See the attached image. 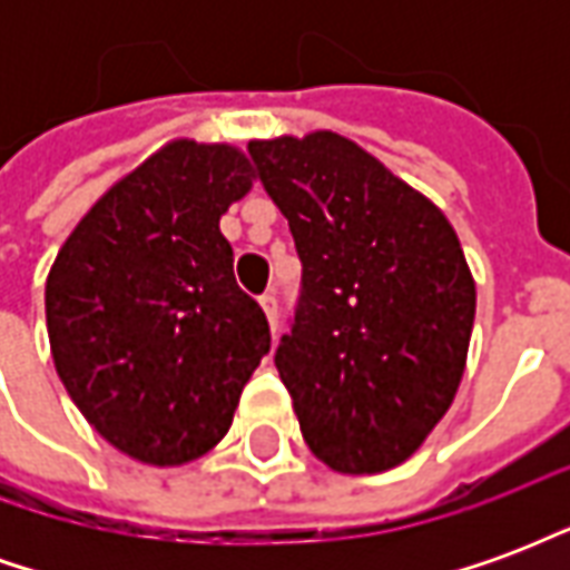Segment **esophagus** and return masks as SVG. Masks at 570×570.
<instances>
[{"instance_id":"1","label":"esophagus","mask_w":570,"mask_h":570,"mask_svg":"<svg viewBox=\"0 0 570 570\" xmlns=\"http://www.w3.org/2000/svg\"><path fill=\"white\" fill-rule=\"evenodd\" d=\"M259 305L262 311H265L268 323H272V330H277V296H274V293H265V296H259Z\"/></svg>"}]
</instances>
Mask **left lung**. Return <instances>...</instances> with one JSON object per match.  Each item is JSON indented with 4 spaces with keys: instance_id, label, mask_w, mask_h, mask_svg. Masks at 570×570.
<instances>
[{
    "instance_id": "8db88e82",
    "label": "left lung",
    "mask_w": 570,
    "mask_h": 570,
    "mask_svg": "<svg viewBox=\"0 0 570 570\" xmlns=\"http://www.w3.org/2000/svg\"><path fill=\"white\" fill-rule=\"evenodd\" d=\"M302 259L274 366L302 436L338 473L419 452L452 406L476 284L442 210L333 130L247 146Z\"/></svg>"
}]
</instances>
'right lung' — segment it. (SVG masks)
Returning <instances> with one entry per match:
<instances>
[{
    "instance_id": "add662e5",
    "label": "right lung",
    "mask_w": 570,
    "mask_h": 570,
    "mask_svg": "<svg viewBox=\"0 0 570 570\" xmlns=\"http://www.w3.org/2000/svg\"><path fill=\"white\" fill-rule=\"evenodd\" d=\"M253 179L235 146L167 142L85 213L51 265L57 375L88 424L142 464L210 452L272 347L219 232Z\"/></svg>"
}]
</instances>
